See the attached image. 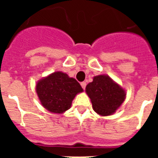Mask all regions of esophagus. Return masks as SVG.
<instances>
[{
	"label": "esophagus",
	"mask_w": 158,
	"mask_h": 158,
	"mask_svg": "<svg viewBox=\"0 0 158 158\" xmlns=\"http://www.w3.org/2000/svg\"><path fill=\"white\" fill-rule=\"evenodd\" d=\"M80 84H81L82 88L84 89H85V88H86V82H82Z\"/></svg>",
	"instance_id": "1"
}]
</instances>
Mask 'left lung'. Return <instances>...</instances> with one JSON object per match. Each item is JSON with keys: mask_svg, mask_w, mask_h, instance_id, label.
I'll return each instance as SVG.
<instances>
[{"mask_svg": "<svg viewBox=\"0 0 158 158\" xmlns=\"http://www.w3.org/2000/svg\"><path fill=\"white\" fill-rule=\"evenodd\" d=\"M86 93L94 110L101 115H111L125 98V90L106 75L94 77L93 82L86 86Z\"/></svg>", "mask_w": 158, "mask_h": 158, "instance_id": "8db88e82", "label": "left lung"}]
</instances>
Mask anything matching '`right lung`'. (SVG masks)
<instances>
[{
    "mask_svg": "<svg viewBox=\"0 0 158 158\" xmlns=\"http://www.w3.org/2000/svg\"><path fill=\"white\" fill-rule=\"evenodd\" d=\"M36 90L42 105L51 112L59 114L69 109L76 94L83 92L76 79L60 71L39 80Z\"/></svg>",
    "mask_w": 158,
    "mask_h": 158,
    "instance_id": "1",
    "label": "right lung"
}]
</instances>
